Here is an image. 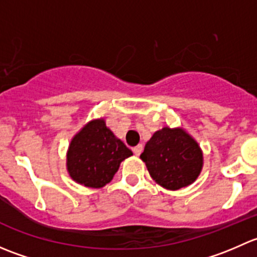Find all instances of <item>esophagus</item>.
I'll list each match as a JSON object with an SVG mask.
<instances>
[{"instance_id": "1", "label": "esophagus", "mask_w": 257, "mask_h": 257, "mask_svg": "<svg viewBox=\"0 0 257 257\" xmlns=\"http://www.w3.org/2000/svg\"><path fill=\"white\" fill-rule=\"evenodd\" d=\"M142 150H143V145H142V144H138L137 147L133 148V152H134V154H136V155H141Z\"/></svg>"}]
</instances>
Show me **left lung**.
Listing matches in <instances>:
<instances>
[{
	"instance_id": "1",
	"label": "left lung",
	"mask_w": 257,
	"mask_h": 257,
	"mask_svg": "<svg viewBox=\"0 0 257 257\" xmlns=\"http://www.w3.org/2000/svg\"><path fill=\"white\" fill-rule=\"evenodd\" d=\"M141 158L150 177L169 190L190 185L203 167L200 148L183 129L163 128L155 132Z\"/></svg>"
}]
</instances>
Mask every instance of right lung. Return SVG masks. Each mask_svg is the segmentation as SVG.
<instances>
[{"mask_svg": "<svg viewBox=\"0 0 257 257\" xmlns=\"http://www.w3.org/2000/svg\"><path fill=\"white\" fill-rule=\"evenodd\" d=\"M133 155L114 137L104 120H92L72 139L67 154V169L77 183L102 188L112 180L119 164Z\"/></svg>", "mask_w": 257, "mask_h": 257, "instance_id": "add662e5", "label": "right lung"}]
</instances>
